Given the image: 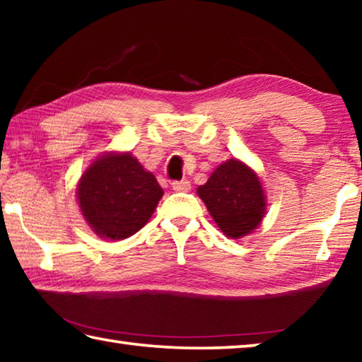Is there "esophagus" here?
Here are the masks:
<instances>
[{"mask_svg":"<svg viewBox=\"0 0 362 362\" xmlns=\"http://www.w3.org/2000/svg\"><path fill=\"white\" fill-rule=\"evenodd\" d=\"M173 188L175 192H189V188H192V183L188 180H177L173 183Z\"/></svg>","mask_w":362,"mask_h":362,"instance_id":"esophagus-1","label":"esophagus"}]
</instances>
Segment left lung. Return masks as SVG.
<instances>
[{
    "instance_id": "left-lung-1",
    "label": "left lung",
    "mask_w": 362,
    "mask_h": 362,
    "mask_svg": "<svg viewBox=\"0 0 362 362\" xmlns=\"http://www.w3.org/2000/svg\"><path fill=\"white\" fill-rule=\"evenodd\" d=\"M196 192L214 222L231 240L247 236L265 217L267 199L259 175L236 158L220 164Z\"/></svg>"
}]
</instances>
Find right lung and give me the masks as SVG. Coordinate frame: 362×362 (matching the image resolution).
<instances>
[{
    "label": "right lung",
    "mask_w": 362,
    "mask_h": 362,
    "mask_svg": "<svg viewBox=\"0 0 362 362\" xmlns=\"http://www.w3.org/2000/svg\"><path fill=\"white\" fill-rule=\"evenodd\" d=\"M163 194L155 175L127 151L97 158L76 189L86 222L97 236L112 241L129 238L145 226Z\"/></svg>",
    "instance_id": "1"
}]
</instances>
